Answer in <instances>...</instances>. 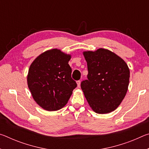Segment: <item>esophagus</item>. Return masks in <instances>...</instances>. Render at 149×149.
<instances>
[{
	"label": "esophagus",
	"mask_w": 149,
	"mask_h": 149,
	"mask_svg": "<svg viewBox=\"0 0 149 149\" xmlns=\"http://www.w3.org/2000/svg\"><path fill=\"white\" fill-rule=\"evenodd\" d=\"M77 87H80V85H81V81H77Z\"/></svg>",
	"instance_id": "1"
}]
</instances>
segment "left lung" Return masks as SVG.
Returning a JSON list of instances; mask_svg holds the SVG:
<instances>
[{"mask_svg":"<svg viewBox=\"0 0 149 149\" xmlns=\"http://www.w3.org/2000/svg\"><path fill=\"white\" fill-rule=\"evenodd\" d=\"M87 63V79L81 87L93 110L107 114L124 99L130 82V69L124 60L107 49L84 52Z\"/></svg>","mask_w":149,"mask_h":149,"instance_id":"1","label":"left lung"}]
</instances>
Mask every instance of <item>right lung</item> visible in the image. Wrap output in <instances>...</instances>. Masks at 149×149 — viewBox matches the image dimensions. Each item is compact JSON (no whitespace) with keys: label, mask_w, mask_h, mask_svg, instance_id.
<instances>
[{"label":"right lung","mask_w":149,"mask_h":149,"mask_svg":"<svg viewBox=\"0 0 149 149\" xmlns=\"http://www.w3.org/2000/svg\"><path fill=\"white\" fill-rule=\"evenodd\" d=\"M70 58V55L54 49L40 54L30 65L27 85L35 101L43 109H61L77 87L71 76Z\"/></svg>","instance_id":"add662e5"}]
</instances>
